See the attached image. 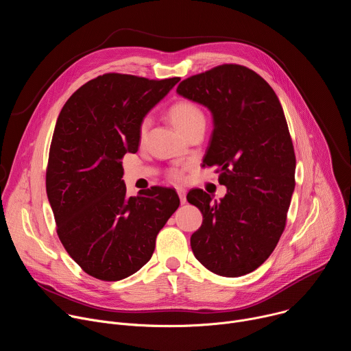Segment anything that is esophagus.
I'll list each match as a JSON object with an SVG mask.
<instances>
[{
  "label": "esophagus",
  "instance_id": "1",
  "mask_svg": "<svg viewBox=\"0 0 351 351\" xmlns=\"http://www.w3.org/2000/svg\"><path fill=\"white\" fill-rule=\"evenodd\" d=\"M178 194L180 198V203L184 204L186 203V190L184 189H178Z\"/></svg>",
  "mask_w": 351,
  "mask_h": 351
}]
</instances>
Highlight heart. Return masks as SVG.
Masks as SVG:
<instances>
[{"mask_svg": "<svg viewBox=\"0 0 351 351\" xmlns=\"http://www.w3.org/2000/svg\"><path fill=\"white\" fill-rule=\"evenodd\" d=\"M168 115L173 126L182 134H184L187 130H190L198 123H206V118L202 108H199L197 104H194L193 101H189V99H179V101L173 103L168 111ZM147 129H148V121L144 119L138 128L140 137H144ZM169 176L175 182H180L183 178V173L180 169H173L171 171Z\"/></svg>", "mask_w": 351, "mask_h": 351, "instance_id": "b5f03b06", "label": "heart"}]
</instances>
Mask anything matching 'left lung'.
I'll list each match as a JSON object with an SVG mask.
<instances>
[{
    "instance_id": "8db88e82",
    "label": "left lung",
    "mask_w": 351,
    "mask_h": 351,
    "mask_svg": "<svg viewBox=\"0 0 351 351\" xmlns=\"http://www.w3.org/2000/svg\"><path fill=\"white\" fill-rule=\"evenodd\" d=\"M176 91L211 111L203 165L219 168L228 189L219 202L202 189L189 191L187 202L203 214L191 250L211 272L243 276L264 264L286 226L295 156L283 108L258 73L236 64L190 76Z\"/></svg>"
}]
</instances>
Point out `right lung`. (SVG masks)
Segmentation results:
<instances>
[{
    "label": "right lung",
    "mask_w": 351,
    "mask_h": 351,
    "mask_svg": "<svg viewBox=\"0 0 351 351\" xmlns=\"http://www.w3.org/2000/svg\"><path fill=\"white\" fill-rule=\"evenodd\" d=\"M179 80L106 73L77 88L60 112L47 195L62 245L93 278L115 282L145 265L180 204L175 190L160 186L126 197L122 180V158L137 152L140 123Z\"/></svg>",
    "instance_id": "1"
}]
</instances>
